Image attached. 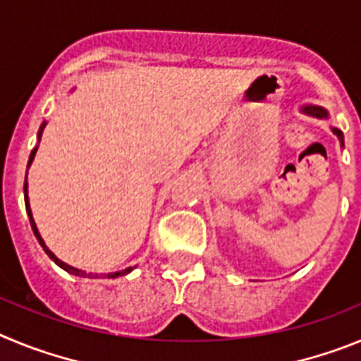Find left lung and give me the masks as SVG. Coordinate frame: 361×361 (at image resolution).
Listing matches in <instances>:
<instances>
[{
  "label": "left lung",
  "mask_w": 361,
  "mask_h": 361,
  "mask_svg": "<svg viewBox=\"0 0 361 361\" xmlns=\"http://www.w3.org/2000/svg\"><path fill=\"white\" fill-rule=\"evenodd\" d=\"M302 111H305L307 116L320 117V119L327 117V110H324V108H322V106H312V104H309V106H304V108H302ZM333 132L336 133L338 139H340V142H342V146H343V133L340 132V130H338V128H333Z\"/></svg>",
  "instance_id": "obj_1"
}]
</instances>
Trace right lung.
I'll list each match as a JSON object with an SVG mask.
<instances>
[{"instance_id":"add662e5","label":"right lung","mask_w":361,"mask_h":361,"mask_svg":"<svg viewBox=\"0 0 361 361\" xmlns=\"http://www.w3.org/2000/svg\"><path fill=\"white\" fill-rule=\"evenodd\" d=\"M44 124L47 123H43L41 124V128H39V133H37V135H39V139H41V132H43V128H44ZM36 152H37V148H34L32 149V153H30V159H28V166L32 164V161H34V157H36ZM25 206H27V213H28V219H30V226H32V229H34V235H36V238L37 240H39V244H41V247H43L44 250V253L49 255L50 258H52L54 262L57 264V266L61 267V269H65V271H68V273H72V275H78V276H88V279H97V276H104V279H117V276H123V275H128L130 271L133 269V267H128V269H123V271H116V273H108V275H92V273H88V275H86L85 271H81V269H75V267H72V266H68V264H65L63 262V260H59V258L56 257V255L52 253V251L49 250V247H47V244H44V240L43 238H41V235H39V231H37V226H36V222H34V219H32V212H30V204H28V195H27V178H25Z\"/></svg>"}]
</instances>
